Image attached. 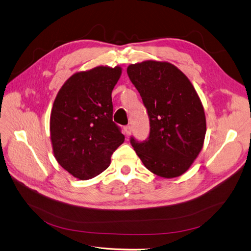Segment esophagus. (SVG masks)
I'll return each instance as SVG.
<instances>
[{"label": "esophagus", "mask_w": 251, "mask_h": 251, "mask_svg": "<svg viewBox=\"0 0 251 251\" xmlns=\"http://www.w3.org/2000/svg\"><path fill=\"white\" fill-rule=\"evenodd\" d=\"M124 134L128 137L130 134H131V127L130 126H126L124 127Z\"/></svg>", "instance_id": "34e87169"}]
</instances>
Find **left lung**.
<instances>
[{
    "label": "left lung",
    "instance_id": "left-lung-1",
    "mask_svg": "<svg viewBox=\"0 0 251 251\" xmlns=\"http://www.w3.org/2000/svg\"><path fill=\"white\" fill-rule=\"evenodd\" d=\"M150 118V135L130 143L144 165L156 176L177 177L198 157L204 144L206 118L194 86L176 65L147 60L127 68Z\"/></svg>",
    "mask_w": 251,
    "mask_h": 251
}]
</instances>
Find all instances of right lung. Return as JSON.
Returning a JSON list of instances; mask_svg holds the SVG:
<instances>
[{
  "label": "right lung",
  "instance_id": "right-lung-1",
  "mask_svg": "<svg viewBox=\"0 0 251 251\" xmlns=\"http://www.w3.org/2000/svg\"><path fill=\"white\" fill-rule=\"evenodd\" d=\"M121 67H96L74 74L53 102L50 138L54 157L73 176L85 180L111 164L113 152L124 143L113 122L112 91Z\"/></svg>",
  "mask_w": 251,
  "mask_h": 251
}]
</instances>
